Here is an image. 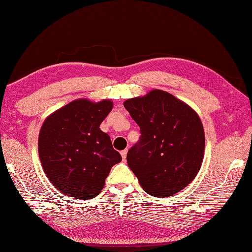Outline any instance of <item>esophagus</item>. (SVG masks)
Segmentation results:
<instances>
[{
	"label": "esophagus",
	"instance_id": "obj_1",
	"mask_svg": "<svg viewBox=\"0 0 252 252\" xmlns=\"http://www.w3.org/2000/svg\"><path fill=\"white\" fill-rule=\"evenodd\" d=\"M127 152H128V149H124V150H122V151H121V156H122V158H123V159H125V158H126Z\"/></svg>",
	"mask_w": 252,
	"mask_h": 252
}]
</instances>
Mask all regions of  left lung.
<instances>
[{"mask_svg":"<svg viewBox=\"0 0 252 252\" xmlns=\"http://www.w3.org/2000/svg\"><path fill=\"white\" fill-rule=\"evenodd\" d=\"M124 107L141 131L127 154L140 185L157 197L181 191L194 180L204 158L205 133L197 113L159 89L126 100Z\"/></svg>","mask_w":252,"mask_h":252,"instance_id":"8db88e82","label":"left lung"}]
</instances>
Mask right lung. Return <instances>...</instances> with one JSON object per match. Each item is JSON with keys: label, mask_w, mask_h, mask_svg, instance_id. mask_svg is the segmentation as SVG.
Returning a JSON list of instances; mask_svg holds the SVG:
<instances>
[{"label": "right lung", "mask_w": 252, "mask_h": 252, "mask_svg": "<svg viewBox=\"0 0 252 252\" xmlns=\"http://www.w3.org/2000/svg\"><path fill=\"white\" fill-rule=\"evenodd\" d=\"M113 107L110 100L94 103L79 98L44 121L39 157L48 180L75 199H94L101 192L111 167L122 161L110 136L100 125Z\"/></svg>", "instance_id": "add662e5"}]
</instances>
